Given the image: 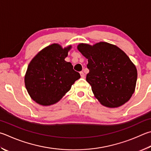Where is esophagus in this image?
<instances>
[{
    "instance_id": "1",
    "label": "esophagus",
    "mask_w": 151,
    "mask_h": 151,
    "mask_svg": "<svg viewBox=\"0 0 151 151\" xmlns=\"http://www.w3.org/2000/svg\"><path fill=\"white\" fill-rule=\"evenodd\" d=\"M80 74H81V76L82 78H84L85 77V75H84V73L83 72V71H81V72L80 73Z\"/></svg>"
}]
</instances>
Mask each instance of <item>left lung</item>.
<instances>
[{"label":"left lung","mask_w":151,"mask_h":151,"mask_svg":"<svg viewBox=\"0 0 151 151\" xmlns=\"http://www.w3.org/2000/svg\"><path fill=\"white\" fill-rule=\"evenodd\" d=\"M77 49L88 59L86 81L99 102L114 108L128 102L135 92L137 70L125 52L104 42L82 43Z\"/></svg>","instance_id":"8db88e82"}]
</instances>
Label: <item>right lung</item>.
<instances>
[{"label":"right lung","instance_id":"1","mask_svg":"<svg viewBox=\"0 0 151 151\" xmlns=\"http://www.w3.org/2000/svg\"><path fill=\"white\" fill-rule=\"evenodd\" d=\"M71 48V45L63 48L53 43L38 52L29 62L24 83L29 96L40 105L58 102L81 78L71 63L65 60Z\"/></svg>","mask_w":151,"mask_h":151}]
</instances>
